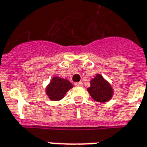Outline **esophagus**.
<instances>
[{"instance_id":"1","label":"esophagus","mask_w":147,"mask_h":147,"mask_svg":"<svg viewBox=\"0 0 147 147\" xmlns=\"http://www.w3.org/2000/svg\"><path fill=\"white\" fill-rule=\"evenodd\" d=\"M74 85H76V86H82L83 85V83H82V82H76Z\"/></svg>"}]
</instances>
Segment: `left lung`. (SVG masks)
I'll return each instance as SVG.
<instances>
[{
	"label": "left lung",
	"instance_id": "left-lung-1",
	"mask_svg": "<svg viewBox=\"0 0 147 147\" xmlns=\"http://www.w3.org/2000/svg\"><path fill=\"white\" fill-rule=\"evenodd\" d=\"M91 86L88 88V92L93 100L98 102H106L109 100L112 96V89L108 82L101 75L96 76L91 82Z\"/></svg>",
	"mask_w": 147,
	"mask_h": 147
}]
</instances>
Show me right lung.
<instances>
[{
	"label": "right lung",
	"instance_id": "1",
	"mask_svg": "<svg viewBox=\"0 0 147 147\" xmlns=\"http://www.w3.org/2000/svg\"><path fill=\"white\" fill-rule=\"evenodd\" d=\"M71 88H73V85L69 81L55 77L48 85L47 92L51 100H59Z\"/></svg>",
	"mask_w": 147,
	"mask_h": 147
}]
</instances>
